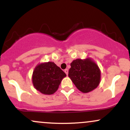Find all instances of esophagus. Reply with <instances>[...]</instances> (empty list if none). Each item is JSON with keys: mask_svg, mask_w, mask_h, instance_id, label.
Wrapping results in <instances>:
<instances>
[{"mask_svg": "<svg viewBox=\"0 0 130 130\" xmlns=\"http://www.w3.org/2000/svg\"><path fill=\"white\" fill-rule=\"evenodd\" d=\"M64 71H65V73H66L67 75H68V69H65L64 70Z\"/></svg>", "mask_w": 130, "mask_h": 130, "instance_id": "esophagus-1", "label": "esophagus"}]
</instances>
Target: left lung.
Listing matches in <instances>:
<instances>
[{
  "mask_svg": "<svg viewBox=\"0 0 130 130\" xmlns=\"http://www.w3.org/2000/svg\"><path fill=\"white\" fill-rule=\"evenodd\" d=\"M68 76L76 87L83 93H87L98 87L100 80V71L90 59H76L71 62Z\"/></svg>",
  "mask_w": 130,
  "mask_h": 130,
  "instance_id": "obj_1",
  "label": "left lung"
}]
</instances>
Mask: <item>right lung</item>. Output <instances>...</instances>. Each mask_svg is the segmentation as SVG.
<instances>
[{"label":"right lung","mask_w":130,"mask_h":130,"mask_svg":"<svg viewBox=\"0 0 130 130\" xmlns=\"http://www.w3.org/2000/svg\"><path fill=\"white\" fill-rule=\"evenodd\" d=\"M66 74L54 62L41 63L34 70L32 82L37 90L46 95H51L57 90Z\"/></svg>","instance_id":"add662e5"}]
</instances>
